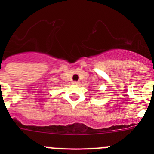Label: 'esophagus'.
<instances>
[{
  "label": "esophagus",
  "mask_w": 154,
  "mask_h": 154,
  "mask_svg": "<svg viewBox=\"0 0 154 154\" xmlns=\"http://www.w3.org/2000/svg\"><path fill=\"white\" fill-rule=\"evenodd\" d=\"M72 84H74V85H79V82H77V81H74L72 82Z\"/></svg>",
  "instance_id": "obj_1"
}]
</instances>
